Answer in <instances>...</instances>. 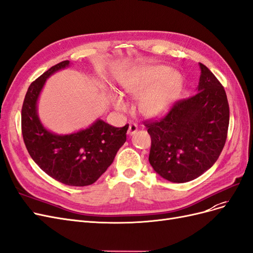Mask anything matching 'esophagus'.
<instances>
[{
  "label": "esophagus",
  "mask_w": 253,
  "mask_h": 253,
  "mask_svg": "<svg viewBox=\"0 0 253 253\" xmlns=\"http://www.w3.org/2000/svg\"><path fill=\"white\" fill-rule=\"evenodd\" d=\"M137 131H138V126H137L136 124H131L128 126V129H127V134L129 136H132L133 134H135Z\"/></svg>",
  "instance_id": "esophagus-1"
}]
</instances>
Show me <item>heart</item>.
<instances>
[{
    "mask_svg": "<svg viewBox=\"0 0 253 253\" xmlns=\"http://www.w3.org/2000/svg\"><path fill=\"white\" fill-rule=\"evenodd\" d=\"M182 84L179 73L166 66H153L137 72L122 83V96L138 101V111L144 117L157 118L168 111ZM115 108L126 111L124 99L111 95Z\"/></svg>",
    "mask_w": 253,
    "mask_h": 253,
    "instance_id": "heart-1",
    "label": "heart"
}]
</instances>
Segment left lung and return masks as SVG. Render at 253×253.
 <instances>
[{
  "label": "left lung",
  "mask_w": 253,
  "mask_h": 253,
  "mask_svg": "<svg viewBox=\"0 0 253 253\" xmlns=\"http://www.w3.org/2000/svg\"><path fill=\"white\" fill-rule=\"evenodd\" d=\"M197 93L175 102L165 117L145 121L152 144L149 162L172 182H187L215 164L229 126L226 91L208 67L200 63Z\"/></svg>",
  "instance_id": "obj_1"
}]
</instances>
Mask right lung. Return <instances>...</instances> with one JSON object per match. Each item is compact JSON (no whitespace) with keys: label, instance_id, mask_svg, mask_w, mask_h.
Returning <instances> with one entry per match:
<instances>
[{"label":"right lung","instance_id":"add662e5","mask_svg":"<svg viewBox=\"0 0 253 253\" xmlns=\"http://www.w3.org/2000/svg\"><path fill=\"white\" fill-rule=\"evenodd\" d=\"M70 65L62 61L30 84L22 106V135L34 162L53 179L67 186L94 183L112 165L126 140L128 125L110 126L101 119L79 132L58 135L44 127L38 116V99L46 79Z\"/></svg>","mask_w":253,"mask_h":253}]
</instances>
